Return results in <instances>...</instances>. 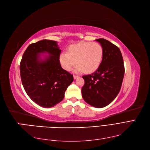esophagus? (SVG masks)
Wrapping results in <instances>:
<instances>
[{
    "mask_svg": "<svg viewBox=\"0 0 150 150\" xmlns=\"http://www.w3.org/2000/svg\"><path fill=\"white\" fill-rule=\"evenodd\" d=\"M73 77H74V79H76V78H78L79 77V76H78V75H74V76H73Z\"/></svg>",
    "mask_w": 150,
    "mask_h": 150,
    "instance_id": "34e87169",
    "label": "esophagus"
}]
</instances>
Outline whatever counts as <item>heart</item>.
<instances>
[{"label":"heart","instance_id":"1","mask_svg":"<svg viewBox=\"0 0 150 150\" xmlns=\"http://www.w3.org/2000/svg\"><path fill=\"white\" fill-rule=\"evenodd\" d=\"M103 54V47L100 43L81 41L69 46L67 53L60 54V60L67 71L71 70L76 62L77 71L92 73L99 67Z\"/></svg>","mask_w":150,"mask_h":150}]
</instances>
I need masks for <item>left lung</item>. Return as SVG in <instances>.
I'll list each match as a JSON object with an SVG mask.
<instances>
[{
	"instance_id": "8db88e82",
	"label": "left lung",
	"mask_w": 150,
	"mask_h": 150,
	"mask_svg": "<svg viewBox=\"0 0 150 150\" xmlns=\"http://www.w3.org/2000/svg\"><path fill=\"white\" fill-rule=\"evenodd\" d=\"M103 47L102 62L96 72L83 76L85 85L82 97L86 103L97 108L106 106L118 96L125 73L120 49L105 39H98Z\"/></svg>"
}]
</instances>
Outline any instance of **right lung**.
Instances as JSON below:
<instances>
[{"label":"right lung","instance_id":"obj_1","mask_svg":"<svg viewBox=\"0 0 150 150\" xmlns=\"http://www.w3.org/2000/svg\"><path fill=\"white\" fill-rule=\"evenodd\" d=\"M60 52L57 41L43 39L29 45L21 58L20 70L24 89L34 103L43 108L60 103L74 80L72 74L61 67Z\"/></svg>","mask_w":150,"mask_h":150}]
</instances>
